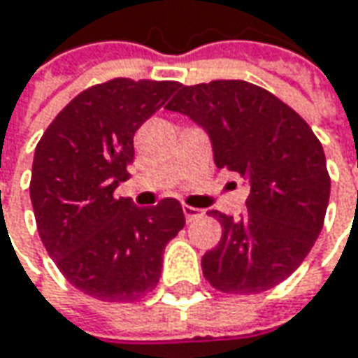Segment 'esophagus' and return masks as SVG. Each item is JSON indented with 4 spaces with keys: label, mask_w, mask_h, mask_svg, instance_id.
I'll use <instances>...</instances> for the list:
<instances>
[{
    "label": "esophagus",
    "mask_w": 358,
    "mask_h": 358,
    "mask_svg": "<svg viewBox=\"0 0 358 358\" xmlns=\"http://www.w3.org/2000/svg\"><path fill=\"white\" fill-rule=\"evenodd\" d=\"M182 210H184L186 222H194V220H198V217L203 216L202 210H198V208H192V206H184Z\"/></svg>",
    "instance_id": "34e87169"
}]
</instances>
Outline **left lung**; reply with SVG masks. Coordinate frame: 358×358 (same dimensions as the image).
I'll use <instances>...</instances> for the list:
<instances>
[{"mask_svg":"<svg viewBox=\"0 0 358 358\" xmlns=\"http://www.w3.org/2000/svg\"><path fill=\"white\" fill-rule=\"evenodd\" d=\"M208 134L214 162L243 176L248 212L222 224V240L202 257L203 278L224 293L271 289L301 265L321 234L331 180L325 152L293 108L245 80L182 87L166 105Z\"/></svg>","mask_w":358,"mask_h":358,"instance_id":"obj_1","label":"left lung"}]
</instances>
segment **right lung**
Returning <instances> with one entry per match:
<instances>
[{
  "label": "right lung",
  "instance_id": "obj_1",
  "mask_svg": "<svg viewBox=\"0 0 358 358\" xmlns=\"http://www.w3.org/2000/svg\"><path fill=\"white\" fill-rule=\"evenodd\" d=\"M174 80L113 79L75 96L45 130L31 172L33 212L61 273L101 301L152 291L162 253L186 220L178 200L138 208L115 198L134 160V134L178 89Z\"/></svg>",
  "mask_w": 358,
  "mask_h": 358
}]
</instances>
